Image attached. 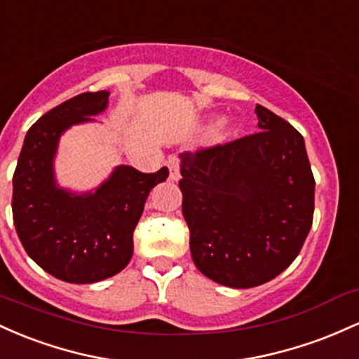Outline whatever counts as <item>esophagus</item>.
<instances>
[{
    "label": "esophagus",
    "mask_w": 359,
    "mask_h": 359,
    "mask_svg": "<svg viewBox=\"0 0 359 359\" xmlns=\"http://www.w3.org/2000/svg\"><path fill=\"white\" fill-rule=\"evenodd\" d=\"M168 168H169V178L172 181H178L180 180V164H181V159L178 156H169L168 161H166Z\"/></svg>",
    "instance_id": "34e87169"
}]
</instances>
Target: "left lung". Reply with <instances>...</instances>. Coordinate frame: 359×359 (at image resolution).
<instances>
[{
  "instance_id": "8db88e82",
  "label": "left lung",
  "mask_w": 359,
  "mask_h": 359,
  "mask_svg": "<svg viewBox=\"0 0 359 359\" xmlns=\"http://www.w3.org/2000/svg\"><path fill=\"white\" fill-rule=\"evenodd\" d=\"M259 132L181 154L193 263L224 287L252 288L299 256L313 219L304 137L256 104Z\"/></svg>"
}]
</instances>
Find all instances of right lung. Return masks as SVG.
<instances>
[{
	"label": "right lung",
	"instance_id": "obj_1",
	"mask_svg": "<svg viewBox=\"0 0 359 359\" xmlns=\"http://www.w3.org/2000/svg\"><path fill=\"white\" fill-rule=\"evenodd\" d=\"M108 91L81 93L42 115L20 152L13 175V222L27 255L67 283H95L122 271L134 252V231L149 191L166 181L168 168L140 172L118 166L95 193L55 187L59 137L107 108Z\"/></svg>",
	"mask_w": 359,
	"mask_h": 359
}]
</instances>
